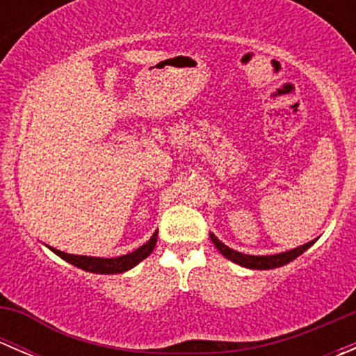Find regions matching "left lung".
<instances>
[{"mask_svg":"<svg viewBox=\"0 0 356 356\" xmlns=\"http://www.w3.org/2000/svg\"><path fill=\"white\" fill-rule=\"evenodd\" d=\"M210 238L215 248H217V250L220 251L227 260L234 261V264L241 265V267L251 268V270H270V268L282 267V265L289 264V261H293L294 258L300 257L301 253H305L308 248L317 241V239H314V241L305 243V245L294 248V250L282 251V253H275V254H246V253H241V251L232 250V248H229L227 245H224V243H222L217 236L211 234V232H210Z\"/></svg>","mask_w":356,"mask_h":356,"instance_id":"left-lung-1","label":"left lung"}]
</instances>
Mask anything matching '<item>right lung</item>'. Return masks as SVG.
Instances as JSON below:
<instances>
[{"label": "right lung", "mask_w": 356, "mask_h": 356, "mask_svg": "<svg viewBox=\"0 0 356 356\" xmlns=\"http://www.w3.org/2000/svg\"><path fill=\"white\" fill-rule=\"evenodd\" d=\"M158 239V231L153 232L152 238L145 243L143 246H139L138 250H134L132 253L122 254V257L115 258H102V257H86V254H70L65 251H60L56 248L48 246L49 250L55 254H58L60 258L68 261V264L75 265V267L82 268L86 272H92V274H122V272H127L131 268H134L139 261H143L145 258H148L152 254L153 248L156 245Z\"/></svg>", "instance_id": "add662e5"}]
</instances>
